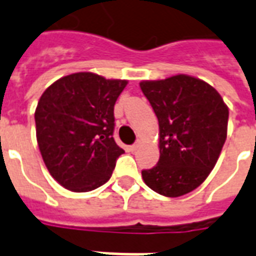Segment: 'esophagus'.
Wrapping results in <instances>:
<instances>
[{
  "label": "esophagus",
  "mask_w": 256,
  "mask_h": 256,
  "mask_svg": "<svg viewBox=\"0 0 256 256\" xmlns=\"http://www.w3.org/2000/svg\"><path fill=\"white\" fill-rule=\"evenodd\" d=\"M140 140H138V142H136V144H132V146H130V148H128V150H130V152H136V148H140Z\"/></svg>",
  "instance_id": "34e87169"
}]
</instances>
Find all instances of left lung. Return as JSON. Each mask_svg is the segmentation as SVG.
<instances>
[{
    "label": "left lung",
    "instance_id": "left-lung-1",
    "mask_svg": "<svg viewBox=\"0 0 256 256\" xmlns=\"http://www.w3.org/2000/svg\"><path fill=\"white\" fill-rule=\"evenodd\" d=\"M140 86L158 118L160 152L156 166L142 170V178L164 196L187 194L218 160L227 136L228 108L212 86L183 74Z\"/></svg>",
    "mask_w": 256,
    "mask_h": 256
}]
</instances>
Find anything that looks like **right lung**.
Masks as SVG:
<instances>
[{
  "instance_id": "obj_1",
  "label": "right lung",
  "mask_w": 256,
  "mask_h": 256,
  "mask_svg": "<svg viewBox=\"0 0 256 256\" xmlns=\"http://www.w3.org/2000/svg\"><path fill=\"white\" fill-rule=\"evenodd\" d=\"M128 81L92 73L62 77L46 88L36 108L42 160L56 180L76 192L110 179L124 154L112 138L114 104Z\"/></svg>"
}]
</instances>
